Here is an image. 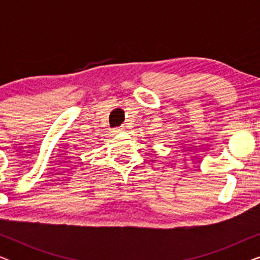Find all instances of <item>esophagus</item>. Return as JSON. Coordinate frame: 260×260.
Returning a JSON list of instances; mask_svg holds the SVG:
<instances>
[{
    "label": "esophagus",
    "instance_id": "34e87169",
    "mask_svg": "<svg viewBox=\"0 0 260 260\" xmlns=\"http://www.w3.org/2000/svg\"><path fill=\"white\" fill-rule=\"evenodd\" d=\"M123 131H124L123 127H117V129H113L112 130V134L113 135H119V134H122Z\"/></svg>",
    "mask_w": 260,
    "mask_h": 260
}]
</instances>
